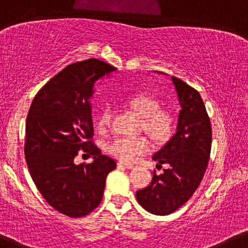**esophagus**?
I'll return each mask as SVG.
<instances>
[{
  "mask_svg": "<svg viewBox=\"0 0 248 248\" xmlns=\"http://www.w3.org/2000/svg\"><path fill=\"white\" fill-rule=\"evenodd\" d=\"M118 166H119V167L127 168V170H132V168H134V165H132V164H126V162H119Z\"/></svg>",
  "mask_w": 248,
  "mask_h": 248,
  "instance_id": "34e87169",
  "label": "esophagus"
}]
</instances>
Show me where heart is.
Segmentation results:
<instances>
[{
	"instance_id": "obj_1",
	"label": "heart",
	"mask_w": 248,
	"mask_h": 248,
	"mask_svg": "<svg viewBox=\"0 0 248 248\" xmlns=\"http://www.w3.org/2000/svg\"><path fill=\"white\" fill-rule=\"evenodd\" d=\"M126 105L142 119V128L157 141H166L172 137L175 128V116L170 110L160 108V101L153 95L137 94L129 97ZM111 126V109L105 108L97 116L99 132L106 133ZM152 142L145 135L118 137L107 145V151L124 162H134L141 155L148 153Z\"/></svg>"
}]
</instances>
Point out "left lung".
I'll use <instances>...</instances> for the list:
<instances>
[{"label": "left lung", "instance_id": "1", "mask_svg": "<svg viewBox=\"0 0 248 248\" xmlns=\"http://www.w3.org/2000/svg\"><path fill=\"white\" fill-rule=\"evenodd\" d=\"M181 110L174 137L153 155L164 173L153 174L151 185L137 192L141 206L155 216H168L189 200L199 187L212 147L211 120L199 92L172 76Z\"/></svg>", "mask_w": 248, "mask_h": 248}]
</instances>
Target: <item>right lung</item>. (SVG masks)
Masks as SVG:
<instances>
[{
  "label": "right lung",
  "mask_w": 248,
  "mask_h": 248,
  "mask_svg": "<svg viewBox=\"0 0 248 248\" xmlns=\"http://www.w3.org/2000/svg\"><path fill=\"white\" fill-rule=\"evenodd\" d=\"M115 68L97 59L75 62L37 92L26 121L24 156L35 186L46 201L70 217L88 216L100 205L115 160L93 142L88 99L93 84ZM80 151L93 155L91 164L75 165Z\"/></svg>",
  "instance_id": "obj_1"
}]
</instances>
